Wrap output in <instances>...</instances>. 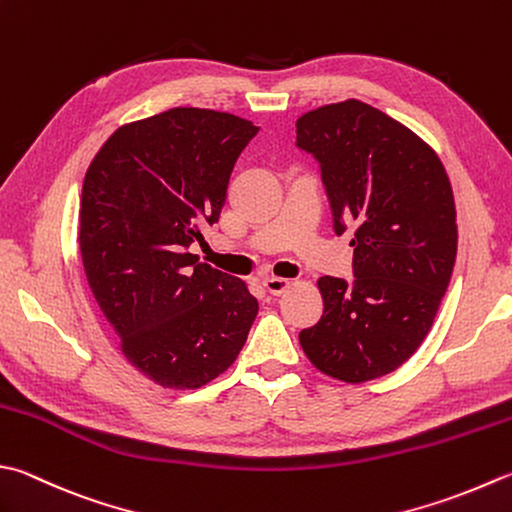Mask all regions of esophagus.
<instances>
[{"instance_id": "34e87169", "label": "esophagus", "mask_w": 512, "mask_h": 512, "mask_svg": "<svg viewBox=\"0 0 512 512\" xmlns=\"http://www.w3.org/2000/svg\"><path fill=\"white\" fill-rule=\"evenodd\" d=\"M264 286H266V290L268 293H273V295H282L284 290L290 286V282L288 279H284V277H264Z\"/></svg>"}]
</instances>
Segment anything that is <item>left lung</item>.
<instances>
[{
	"mask_svg": "<svg viewBox=\"0 0 512 512\" xmlns=\"http://www.w3.org/2000/svg\"><path fill=\"white\" fill-rule=\"evenodd\" d=\"M319 162L337 235L353 230V282L322 277L324 315L299 333L306 357L348 384L393 373L424 342L453 275L455 199L424 139L359 99L297 119Z\"/></svg>",
	"mask_w": 512,
	"mask_h": 512,
	"instance_id": "left-lung-1",
	"label": "left lung"
}]
</instances>
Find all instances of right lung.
<instances>
[{
    "label": "right lung",
    "mask_w": 512,
    "mask_h": 512,
    "mask_svg": "<svg viewBox=\"0 0 512 512\" xmlns=\"http://www.w3.org/2000/svg\"><path fill=\"white\" fill-rule=\"evenodd\" d=\"M248 119L170 108L117 128L90 162L79 208L88 286L124 355L164 388H199L246 344L259 304L190 253L226 202Z\"/></svg>",
    "instance_id": "obj_1"
}]
</instances>
